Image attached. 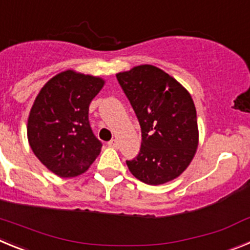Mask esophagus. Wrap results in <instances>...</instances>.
I'll use <instances>...</instances> for the list:
<instances>
[{
	"label": "esophagus",
	"mask_w": 250,
	"mask_h": 250,
	"mask_svg": "<svg viewBox=\"0 0 250 250\" xmlns=\"http://www.w3.org/2000/svg\"><path fill=\"white\" fill-rule=\"evenodd\" d=\"M109 146L114 147V149H118V147H119L118 140H115V139H112V140H110V141H109Z\"/></svg>",
	"instance_id": "34e87169"
}]
</instances>
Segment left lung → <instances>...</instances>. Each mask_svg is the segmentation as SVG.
Instances as JSON below:
<instances>
[{
  "instance_id": "obj_1",
  "label": "left lung",
  "mask_w": 250,
  "mask_h": 250,
  "mask_svg": "<svg viewBox=\"0 0 250 250\" xmlns=\"http://www.w3.org/2000/svg\"><path fill=\"white\" fill-rule=\"evenodd\" d=\"M141 127V147L127 160L140 182L160 185L184 173L199 144L196 110L191 95L161 68L140 65L116 74Z\"/></svg>"
}]
</instances>
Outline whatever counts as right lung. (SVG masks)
Here are the masks:
<instances>
[{
  "mask_svg": "<svg viewBox=\"0 0 250 250\" xmlns=\"http://www.w3.org/2000/svg\"><path fill=\"white\" fill-rule=\"evenodd\" d=\"M105 80L66 70L47 81L30 110L27 139L50 171L61 178L83 174L98 158L101 144L92 134L89 106Z\"/></svg>",
  "mask_w": 250,
  "mask_h": 250,
  "instance_id": "right-lung-1",
  "label": "right lung"
}]
</instances>
